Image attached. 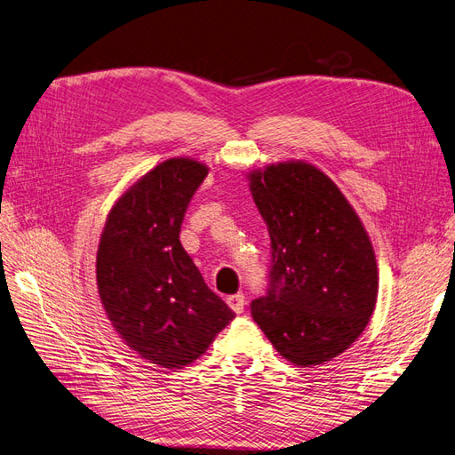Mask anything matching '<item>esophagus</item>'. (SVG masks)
<instances>
[{"mask_svg": "<svg viewBox=\"0 0 455 455\" xmlns=\"http://www.w3.org/2000/svg\"><path fill=\"white\" fill-rule=\"evenodd\" d=\"M228 306L235 311L237 315H241L244 311V296L243 294H233L228 296Z\"/></svg>", "mask_w": 455, "mask_h": 455, "instance_id": "obj_1", "label": "esophagus"}]
</instances>
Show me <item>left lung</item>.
Listing matches in <instances>:
<instances>
[{"mask_svg": "<svg viewBox=\"0 0 455 455\" xmlns=\"http://www.w3.org/2000/svg\"><path fill=\"white\" fill-rule=\"evenodd\" d=\"M271 239L269 291L252 301L256 324L283 359L307 368L349 349L378 299L374 246L346 196L306 161L249 172Z\"/></svg>", "mask_w": 455, "mask_h": 455, "instance_id": "8db88e82", "label": "left lung"}]
</instances>
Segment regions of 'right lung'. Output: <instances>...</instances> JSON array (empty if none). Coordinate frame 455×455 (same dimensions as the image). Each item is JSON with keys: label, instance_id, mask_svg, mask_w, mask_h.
<instances>
[{"label": "right lung", "instance_id": "1", "mask_svg": "<svg viewBox=\"0 0 455 455\" xmlns=\"http://www.w3.org/2000/svg\"><path fill=\"white\" fill-rule=\"evenodd\" d=\"M206 174L191 157L159 163L116 201L96 252L109 323L127 347L163 368L197 361L235 316L180 244L186 209Z\"/></svg>", "mask_w": 455, "mask_h": 455}]
</instances>
